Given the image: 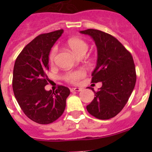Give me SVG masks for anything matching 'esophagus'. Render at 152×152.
I'll return each mask as SVG.
<instances>
[{
	"mask_svg": "<svg viewBox=\"0 0 152 152\" xmlns=\"http://www.w3.org/2000/svg\"><path fill=\"white\" fill-rule=\"evenodd\" d=\"M82 90V88L75 87V88H70V92H79Z\"/></svg>",
	"mask_w": 152,
	"mask_h": 152,
	"instance_id": "34e87169",
	"label": "esophagus"
}]
</instances>
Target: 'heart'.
<instances>
[{
    "instance_id": "heart-1",
    "label": "heart",
    "mask_w": 152,
    "mask_h": 152,
    "mask_svg": "<svg viewBox=\"0 0 152 152\" xmlns=\"http://www.w3.org/2000/svg\"><path fill=\"white\" fill-rule=\"evenodd\" d=\"M68 48L76 56H84L88 49V45L87 42L80 38H71L67 42ZM56 56V49L53 48L49 54V62L53 65ZM85 71L84 70H77L74 71H68L63 75L62 78L67 82L71 84H76L79 82L85 76Z\"/></svg>"
}]
</instances>
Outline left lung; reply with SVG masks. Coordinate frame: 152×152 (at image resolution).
Instances as JSON below:
<instances>
[{
  "label": "left lung",
  "instance_id": "left-lung-1",
  "mask_svg": "<svg viewBox=\"0 0 152 152\" xmlns=\"http://www.w3.org/2000/svg\"><path fill=\"white\" fill-rule=\"evenodd\" d=\"M80 33L88 34L96 42L97 64L92 82H102V87L87 106L90 115L101 120L117 115L128 102L136 83V71L131 53L111 34L89 28Z\"/></svg>",
  "mask_w": 152,
  "mask_h": 152
}]
</instances>
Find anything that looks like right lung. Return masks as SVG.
<instances>
[{
    "label": "right lung",
    "instance_id": "1",
    "mask_svg": "<svg viewBox=\"0 0 152 152\" xmlns=\"http://www.w3.org/2000/svg\"><path fill=\"white\" fill-rule=\"evenodd\" d=\"M63 30L42 34L26 45L15 60L12 88L26 115L39 124L57 120L64 113L70 90L62 85L56 90H45L48 78V56Z\"/></svg>",
    "mask_w": 152,
    "mask_h": 152
}]
</instances>
